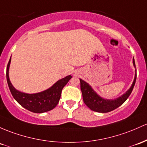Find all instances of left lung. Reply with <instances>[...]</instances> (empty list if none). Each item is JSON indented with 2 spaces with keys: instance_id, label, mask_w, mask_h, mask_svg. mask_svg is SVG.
Returning <instances> with one entry per match:
<instances>
[{
  "instance_id": "1",
  "label": "left lung",
  "mask_w": 147,
  "mask_h": 147,
  "mask_svg": "<svg viewBox=\"0 0 147 147\" xmlns=\"http://www.w3.org/2000/svg\"><path fill=\"white\" fill-rule=\"evenodd\" d=\"M133 65L135 67V60L133 59ZM137 74H135V79L131 87L122 96L114 100H105L104 98L100 97L93 90L91 86L88 84L86 82L80 79V85H81V91L83 96V100L85 104L88 106L91 110L95 112L106 113L111 112L114 109H117L119 106L121 105L129 97L130 93H132L135 81H136Z\"/></svg>"
}]
</instances>
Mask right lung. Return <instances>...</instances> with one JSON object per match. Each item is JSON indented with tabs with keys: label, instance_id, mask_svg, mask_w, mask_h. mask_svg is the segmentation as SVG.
I'll list each match as a JSON object with an SVG mask.
<instances>
[{
	"label": "right lung",
	"instance_id": "obj_1",
	"mask_svg": "<svg viewBox=\"0 0 147 147\" xmlns=\"http://www.w3.org/2000/svg\"><path fill=\"white\" fill-rule=\"evenodd\" d=\"M11 58L8 62L6 77L9 91L14 99L22 107L34 113H43L51 110L57 105L60 100L61 92L66 84L72 78L71 75L59 80L51 88L42 92L34 94H28L16 90L9 79V67Z\"/></svg>",
	"mask_w": 147,
	"mask_h": 147
}]
</instances>
